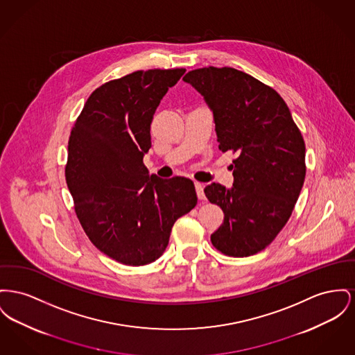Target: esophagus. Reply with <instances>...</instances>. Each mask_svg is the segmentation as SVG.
Wrapping results in <instances>:
<instances>
[{
	"label": "esophagus",
	"instance_id": "esophagus-1",
	"mask_svg": "<svg viewBox=\"0 0 355 355\" xmlns=\"http://www.w3.org/2000/svg\"><path fill=\"white\" fill-rule=\"evenodd\" d=\"M196 187V191H197V197L198 200H205V194H204V187L200 182H194Z\"/></svg>",
	"mask_w": 355,
	"mask_h": 355
}]
</instances>
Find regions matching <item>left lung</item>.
Segmentation results:
<instances>
[{
  "mask_svg": "<svg viewBox=\"0 0 355 355\" xmlns=\"http://www.w3.org/2000/svg\"><path fill=\"white\" fill-rule=\"evenodd\" d=\"M213 111L218 148L237 153L233 188L210 184L224 223L214 248L247 257L268 247L287 224L306 177V145L283 98L267 84L230 67H205L184 78Z\"/></svg>",
  "mask_w": 355,
  "mask_h": 355,
  "instance_id": "obj_1",
  "label": "left lung"
}]
</instances>
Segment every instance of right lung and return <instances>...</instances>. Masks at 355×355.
Masks as SVG:
<instances>
[{"label": "right lung", "mask_w": 355, "mask_h": 355, "mask_svg": "<svg viewBox=\"0 0 355 355\" xmlns=\"http://www.w3.org/2000/svg\"><path fill=\"white\" fill-rule=\"evenodd\" d=\"M185 68L135 71L102 84L72 127L65 166L76 216L91 243L132 267L166 250L174 223L197 205L193 181L148 175L150 125Z\"/></svg>", "instance_id": "1"}]
</instances>
